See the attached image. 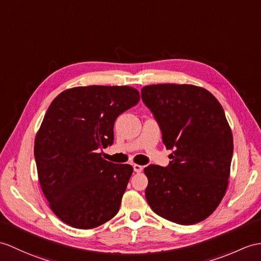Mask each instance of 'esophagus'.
Returning a JSON list of instances; mask_svg holds the SVG:
<instances>
[{"label": "esophagus", "instance_id": "esophagus-1", "mask_svg": "<svg viewBox=\"0 0 261 261\" xmlns=\"http://www.w3.org/2000/svg\"><path fill=\"white\" fill-rule=\"evenodd\" d=\"M142 166H140V165H133V170H135L137 173H139V172H141L142 171Z\"/></svg>", "mask_w": 261, "mask_h": 261}]
</instances>
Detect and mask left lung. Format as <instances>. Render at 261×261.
<instances>
[{"instance_id":"obj_1","label":"left lung","mask_w":261,"mask_h":261,"mask_svg":"<svg viewBox=\"0 0 261 261\" xmlns=\"http://www.w3.org/2000/svg\"><path fill=\"white\" fill-rule=\"evenodd\" d=\"M141 98L172 150L166 168H144L145 198L165 219L195 225L214 213L228 187L233 139L225 111L209 91L191 84L147 86Z\"/></svg>"}]
</instances>
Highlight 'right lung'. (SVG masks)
<instances>
[{
  "label": "right lung",
  "mask_w": 261,
  "mask_h": 261,
  "mask_svg": "<svg viewBox=\"0 0 261 261\" xmlns=\"http://www.w3.org/2000/svg\"><path fill=\"white\" fill-rule=\"evenodd\" d=\"M139 100L135 88L90 86L63 91L48 107L34 156L42 191L66 225L92 229L118 214L133 168L99 152L113 143L117 118Z\"/></svg>",
  "instance_id": "obj_1"
}]
</instances>
